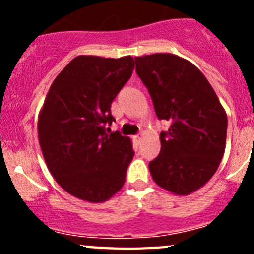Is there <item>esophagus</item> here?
I'll return each mask as SVG.
<instances>
[{
	"label": "esophagus",
	"instance_id": "1",
	"mask_svg": "<svg viewBox=\"0 0 254 254\" xmlns=\"http://www.w3.org/2000/svg\"><path fill=\"white\" fill-rule=\"evenodd\" d=\"M133 141H134V143H137V145H140V143L142 142V136H141V134H137V136H133Z\"/></svg>",
	"mask_w": 254,
	"mask_h": 254
}]
</instances>
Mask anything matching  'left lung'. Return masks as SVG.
Returning a JSON list of instances; mask_svg holds the SVG:
<instances>
[{"instance_id":"left-lung-1","label":"left lung","mask_w":254,"mask_h":254,"mask_svg":"<svg viewBox=\"0 0 254 254\" xmlns=\"http://www.w3.org/2000/svg\"><path fill=\"white\" fill-rule=\"evenodd\" d=\"M136 72L149 90L159 120L161 149L150 161L154 182L177 196L205 186L225 151L228 117L207 78L190 61L172 53L134 57Z\"/></svg>"}]
</instances>
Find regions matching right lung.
<instances>
[{
  "label": "right lung",
  "instance_id": "1",
  "mask_svg": "<svg viewBox=\"0 0 254 254\" xmlns=\"http://www.w3.org/2000/svg\"><path fill=\"white\" fill-rule=\"evenodd\" d=\"M131 56H77L52 82L38 118V137L56 182L87 202L118 192L133 159L131 138L109 133L111 104L131 77Z\"/></svg>",
  "mask_w": 254,
  "mask_h": 254
}]
</instances>
